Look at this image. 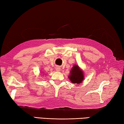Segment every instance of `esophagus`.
I'll use <instances>...</instances> for the list:
<instances>
[{"label": "esophagus", "instance_id": "1", "mask_svg": "<svg viewBox=\"0 0 124 124\" xmlns=\"http://www.w3.org/2000/svg\"><path fill=\"white\" fill-rule=\"evenodd\" d=\"M55 69L57 71H59L60 70V68L59 66H57L55 67Z\"/></svg>", "mask_w": 124, "mask_h": 124}]
</instances>
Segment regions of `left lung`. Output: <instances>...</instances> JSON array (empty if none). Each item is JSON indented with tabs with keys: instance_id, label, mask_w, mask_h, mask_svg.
<instances>
[{
	"instance_id": "8db88e82",
	"label": "left lung",
	"mask_w": 124,
	"mask_h": 124,
	"mask_svg": "<svg viewBox=\"0 0 124 124\" xmlns=\"http://www.w3.org/2000/svg\"><path fill=\"white\" fill-rule=\"evenodd\" d=\"M71 82L79 84L84 79V73L79 66L75 65L70 71V75L69 76Z\"/></svg>"
}]
</instances>
